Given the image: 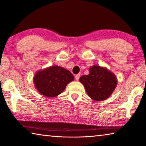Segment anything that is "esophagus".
Wrapping results in <instances>:
<instances>
[{"label":"esophagus","instance_id":"obj_1","mask_svg":"<svg viewBox=\"0 0 146 146\" xmlns=\"http://www.w3.org/2000/svg\"><path fill=\"white\" fill-rule=\"evenodd\" d=\"M80 74H77V75H75V79L77 80H78L79 79V78H80Z\"/></svg>","mask_w":146,"mask_h":146}]
</instances>
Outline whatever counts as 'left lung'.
<instances>
[{
	"instance_id": "obj_1",
	"label": "left lung",
	"mask_w": 146,
	"mask_h": 146,
	"mask_svg": "<svg viewBox=\"0 0 146 146\" xmlns=\"http://www.w3.org/2000/svg\"><path fill=\"white\" fill-rule=\"evenodd\" d=\"M87 94L96 101L108 99L113 94L117 84L115 74L106 67L93 66L89 68V74L80 77Z\"/></svg>"
}]
</instances>
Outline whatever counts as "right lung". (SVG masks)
<instances>
[{"label":"right lung","instance_id":"right-lung-1","mask_svg":"<svg viewBox=\"0 0 146 146\" xmlns=\"http://www.w3.org/2000/svg\"><path fill=\"white\" fill-rule=\"evenodd\" d=\"M73 80L74 77L70 71L58 66L40 69L33 77L35 86L38 92L48 98H54L60 94L67 84Z\"/></svg>","mask_w":146,"mask_h":146}]
</instances>
